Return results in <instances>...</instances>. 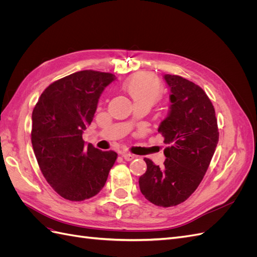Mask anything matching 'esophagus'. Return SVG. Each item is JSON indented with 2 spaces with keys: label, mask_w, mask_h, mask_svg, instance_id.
I'll return each instance as SVG.
<instances>
[{
  "label": "esophagus",
  "mask_w": 257,
  "mask_h": 257,
  "mask_svg": "<svg viewBox=\"0 0 257 257\" xmlns=\"http://www.w3.org/2000/svg\"><path fill=\"white\" fill-rule=\"evenodd\" d=\"M122 158L125 160V161H132V160H134L135 159V155L134 154H131V153H127V152H123L122 153Z\"/></svg>",
  "instance_id": "34e87169"
}]
</instances>
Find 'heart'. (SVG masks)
Returning <instances> with one entry per match:
<instances>
[{"label":"heart","instance_id":"b5f03b06","mask_svg":"<svg viewBox=\"0 0 257 257\" xmlns=\"http://www.w3.org/2000/svg\"><path fill=\"white\" fill-rule=\"evenodd\" d=\"M134 103H153L161 94V82L158 77L150 73H139L130 78L124 85Z\"/></svg>","mask_w":257,"mask_h":257}]
</instances>
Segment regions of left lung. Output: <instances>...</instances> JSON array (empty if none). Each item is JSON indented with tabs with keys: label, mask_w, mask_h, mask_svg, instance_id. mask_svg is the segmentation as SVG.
<instances>
[{
	"label": "left lung",
	"mask_w": 257,
	"mask_h": 257,
	"mask_svg": "<svg viewBox=\"0 0 257 257\" xmlns=\"http://www.w3.org/2000/svg\"><path fill=\"white\" fill-rule=\"evenodd\" d=\"M170 88V109L159 126L168 147L160 167L145 159L147 172L139 188L150 203L173 207L183 203L198 188L219 142L214 107L199 85L177 75H164Z\"/></svg>",
	"instance_id": "left-lung-1"
}]
</instances>
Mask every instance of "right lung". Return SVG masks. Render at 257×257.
<instances>
[{"label": "right lung", "mask_w": 257, "mask_h": 257, "mask_svg": "<svg viewBox=\"0 0 257 257\" xmlns=\"http://www.w3.org/2000/svg\"><path fill=\"white\" fill-rule=\"evenodd\" d=\"M113 80V74L92 69L71 74L49 84L33 109L31 142L38 166L51 188L67 200L98 194L118 157L82 139L100 94Z\"/></svg>", "instance_id": "right-lung-1"}]
</instances>
